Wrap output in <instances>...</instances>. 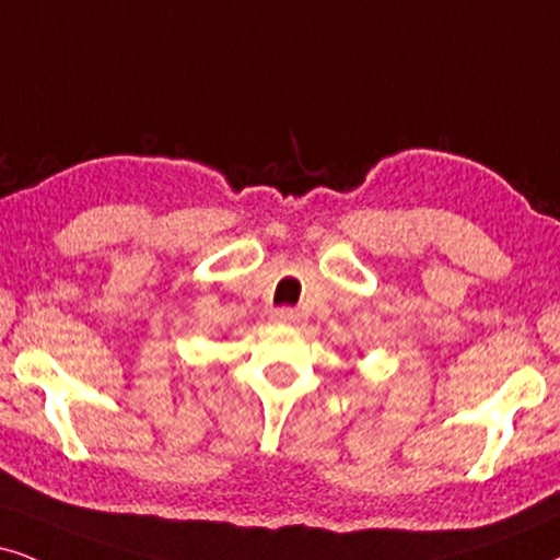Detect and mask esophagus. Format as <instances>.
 Listing matches in <instances>:
<instances>
[{"mask_svg": "<svg viewBox=\"0 0 560 560\" xmlns=\"http://www.w3.org/2000/svg\"><path fill=\"white\" fill-rule=\"evenodd\" d=\"M273 317L279 323H287V325H294V323H300V310H294V307H279L273 313Z\"/></svg>", "mask_w": 560, "mask_h": 560, "instance_id": "34e87169", "label": "esophagus"}]
</instances>
